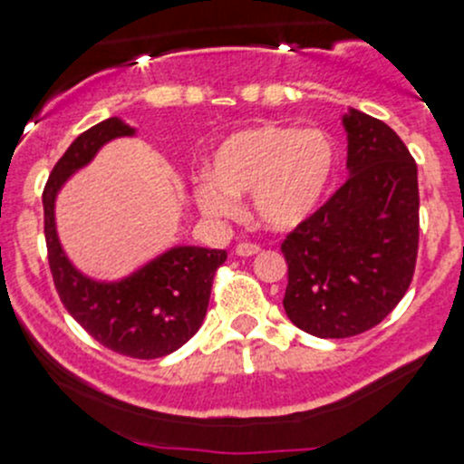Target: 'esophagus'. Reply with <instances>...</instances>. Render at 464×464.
Returning a JSON list of instances; mask_svg holds the SVG:
<instances>
[{"mask_svg":"<svg viewBox=\"0 0 464 464\" xmlns=\"http://www.w3.org/2000/svg\"><path fill=\"white\" fill-rule=\"evenodd\" d=\"M236 254L249 258V256L260 254V245H256V242H240V245L236 246Z\"/></svg>","mask_w":464,"mask_h":464,"instance_id":"34e87169","label":"esophagus"}]
</instances>
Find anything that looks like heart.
I'll return each mask as SVG.
<instances>
[{
	"instance_id": "1",
	"label": "heart",
	"mask_w": 464,
	"mask_h": 464,
	"mask_svg": "<svg viewBox=\"0 0 464 464\" xmlns=\"http://www.w3.org/2000/svg\"><path fill=\"white\" fill-rule=\"evenodd\" d=\"M336 148L323 130L262 123L231 134L193 184V198L208 218L237 213V198L254 193V213L265 227L285 231L305 222L325 198Z\"/></svg>"
}]
</instances>
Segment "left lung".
I'll use <instances>...</instances> for the list:
<instances>
[{
    "label": "left lung",
    "instance_id": "1",
    "mask_svg": "<svg viewBox=\"0 0 464 464\" xmlns=\"http://www.w3.org/2000/svg\"><path fill=\"white\" fill-rule=\"evenodd\" d=\"M345 184L283 240L289 321L321 339L386 319L413 280L420 242L418 166L383 121L343 116Z\"/></svg>",
    "mask_w": 464,
    "mask_h": 464
}]
</instances>
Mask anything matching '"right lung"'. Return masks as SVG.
<instances>
[{
    "label": "right lung",
    "instance_id": "right-lung-1",
    "mask_svg": "<svg viewBox=\"0 0 464 464\" xmlns=\"http://www.w3.org/2000/svg\"><path fill=\"white\" fill-rule=\"evenodd\" d=\"M130 134L134 130L123 121L107 119L82 132L58 159L42 193L46 254L60 301L98 343L125 357L157 359L175 353L199 330L227 251L175 246L121 283H96L73 269L55 233L60 186L92 161L101 145Z\"/></svg>",
    "mask_w": 464,
    "mask_h": 464
}]
</instances>
